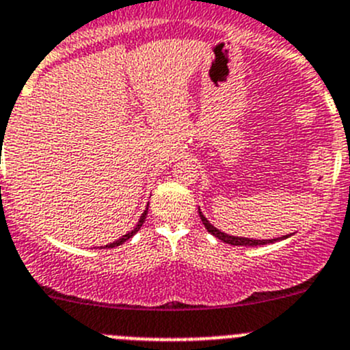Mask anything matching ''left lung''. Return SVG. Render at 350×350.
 <instances>
[{"mask_svg":"<svg viewBox=\"0 0 350 350\" xmlns=\"http://www.w3.org/2000/svg\"><path fill=\"white\" fill-rule=\"evenodd\" d=\"M198 214H200L202 223H204V226L207 228L208 233L214 234L215 238H219L221 241H224V243H230V245H241V247H259V245L274 243V241L285 240V238L292 237V234H285V237H282V238H273V240H252V238H243V237H230V234L223 233V231H219V230H217V228L212 226V224L208 223L207 219H205V215L202 214L200 208H198Z\"/></svg>","mask_w":350,"mask_h":350,"instance_id":"8db88e82","label":"left lung"}]
</instances>
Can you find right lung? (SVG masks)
<instances>
[{"label": "right lung", "instance_id": "add662e5", "mask_svg": "<svg viewBox=\"0 0 350 350\" xmlns=\"http://www.w3.org/2000/svg\"><path fill=\"white\" fill-rule=\"evenodd\" d=\"M146 212H148V207H146V211L143 212V214H142V217H139V221H138V224H136V228H135V230H133V231H129V233H126V234H124L122 238H119V240H117V241H113V243H109V245H105L107 249H112V247H119V245H122L124 241H127V240H129V238L133 237V234H136V231H138L139 228L143 226V223H145V219H146Z\"/></svg>", "mask_w": 350, "mask_h": 350}]
</instances>
